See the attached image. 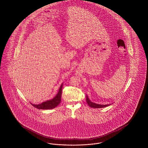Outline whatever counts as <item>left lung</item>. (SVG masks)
<instances>
[{
    "mask_svg": "<svg viewBox=\"0 0 148 148\" xmlns=\"http://www.w3.org/2000/svg\"><path fill=\"white\" fill-rule=\"evenodd\" d=\"M86 101H87V103H88V105L90 106V108H105V107L111 105V104L101 105V104H98V103H93L90 100V99L88 97V96L87 95H86Z\"/></svg>",
    "mask_w": 148,
    "mask_h": 148,
    "instance_id": "8db88e82",
    "label": "left lung"
}]
</instances>
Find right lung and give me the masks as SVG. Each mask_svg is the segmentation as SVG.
<instances>
[{"instance_id": "1", "label": "right lung", "mask_w": 148, "mask_h": 148, "mask_svg": "<svg viewBox=\"0 0 148 148\" xmlns=\"http://www.w3.org/2000/svg\"><path fill=\"white\" fill-rule=\"evenodd\" d=\"M62 86L63 84H62L61 86L60 87L58 94H56V96L53 98L47 100L40 104H33L31 103H30L34 107L40 110H50L56 108L61 102Z\"/></svg>"}]
</instances>
